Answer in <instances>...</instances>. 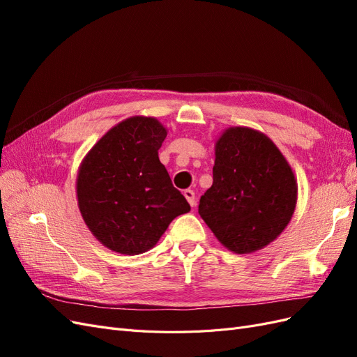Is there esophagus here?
<instances>
[{
	"mask_svg": "<svg viewBox=\"0 0 357 357\" xmlns=\"http://www.w3.org/2000/svg\"><path fill=\"white\" fill-rule=\"evenodd\" d=\"M183 195H185V198L188 199V202L192 205V207H195V205H197V197H195V192H193L192 189H186L185 192H183Z\"/></svg>",
	"mask_w": 357,
	"mask_h": 357,
	"instance_id": "obj_1",
	"label": "esophagus"
}]
</instances>
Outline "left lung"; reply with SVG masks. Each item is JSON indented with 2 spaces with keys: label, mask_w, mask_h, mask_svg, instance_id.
I'll use <instances>...</instances> for the list:
<instances>
[{
  "label": "left lung",
  "mask_w": 357,
  "mask_h": 357,
  "mask_svg": "<svg viewBox=\"0 0 357 357\" xmlns=\"http://www.w3.org/2000/svg\"><path fill=\"white\" fill-rule=\"evenodd\" d=\"M214 155L213 185L201 197L198 213L228 250H261L295 213L294 171L271 138L247 126L225 129Z\"/></svg>",
  "instance_id": "left-lung-1"
}]
</instances>
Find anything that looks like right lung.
I'll use <instances>...</instances> for the list:
<instances>
[{
    "instance_id": "obj_1",
    "label": "right lung",
    "mask_w": 357,
    "mask_h": 357,
    "mask_svg": "<svg viewBox=\"0 0 357 357\" xmlns=\"http://www.w3.org/2000/svg\"><path fill=\"white\" fill-rule=\"evenodd\" d=\"M165 137L158 119L128 117L96 142L79 167L82 218L95 238L116 253L150 250L177 215L190 211L159 160Z\"/></svg>"
}]
</instances>
